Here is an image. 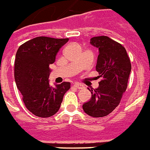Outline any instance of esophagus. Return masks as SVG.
<instances>
[{"label": "esophagus", "mask_w": 150, "mask_h": 150, "mask_svg": "<svg viewBox=\"0 0 150 150\" xmlns=\"http://www.w3.org/2000/svg\"><path fill=\"white\" fill-rule=\"evenodd\" d=\"M73 86L76 87V88H77V89H81V88H83L84 86L82 85V84H81V83H75L74 85H73Z\"/></svg>", "instance_id": "obj_1"}]
</instances>
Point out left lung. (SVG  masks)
Masks as SVG:
<instances>
[{"instance_id": "8db88e82", "label": "left lung", "mask_w": 150, "mask_h": 150, "mask_svg": "<svg viewBox=\"0 0 150 150\" xmlns=\"http://www.w3.org/2000/svg\"><path fill=\"white\" fill-rule=\"evenodd\" d=\"M90 43L98 48L96 71L102 80L97 89H91L90 100L83 104L84 111L92 117H103L119 106L128 86L131 62L126 49L107 36L90 39Z\"/></svg>"}]
</instances>
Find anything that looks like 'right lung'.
<instances>
[{"label": "right lung", "instance_id": "obj_1", "mask_svg": "<svg viewBox=\"0 0 150 150\" xmlns=\"http://www.w3.org/2000/svg\"><path fill=\"white\" fill-rule=\"evenodd\" d=\"M69 39L40 36L22 44L16 53L14 78L26 107L38 117L47 118L59 111L69 82L50 86L49 64Z\"/></svg>", "mask_w": 150, "mask_h": 150}]
</instances>
